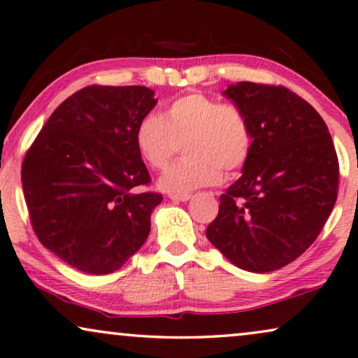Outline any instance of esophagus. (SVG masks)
Returning <instances> with one entry per match:
<instances>
[{
  "label": "esophagus",
  "mask_w": 358,
  "mask_h": 358,
  "mask_svg": "<svg viewBox=\"0 0 358 358\" xmlns=\"http://www.w3.org/2000/svg\"><path fill=\"white\" fill-rule=\"evenodd\" d=\"M192 198V194H170V199L171 201H188V199Z\"/></svg>",
  "instance_id": "esophagus-1"
}]
</instances>
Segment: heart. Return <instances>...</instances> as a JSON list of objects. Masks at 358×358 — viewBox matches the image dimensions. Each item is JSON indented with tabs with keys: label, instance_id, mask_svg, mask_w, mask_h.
<instances>
[{
	"label": "heart",
	"instance_id": "obj_1",
	"mask_svg": "<svg viewBox=\"0 0 358 358\" xmlns=\"http://www.w3.org/2000/svg\"><path fill=\"white\" fill-rule=\"evenodd\" d=\"M183 145L185 159L160 176L166 193L185 194L211 187L226 173L249 162L254 131L239 106L203 93H188L171 101L162 116L145 114L136 127V147L150 169L164 170Z\"/></svg>",
	"mask_w": 358,
	"mask_h": 358
}]
</instances>
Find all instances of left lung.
Here are the masks:
<instances>
[{"label": "left lung", "mask_w": 358, "mask_h": 358, "mask_svg": "<svg viewBox=\"0 0 358 358\" xmlns=\"http://www.w3.org/2000/svg\"><path fill=\"white\" fill-rule=\"evenodd\" d=\"M224 94L249 117L254 149L206 237L236 266L266 273L317 239L337 199L339 160L324 119L288 88L241 82Z\"/></svg>", "instance_id": "obj_1"}]
</instances>
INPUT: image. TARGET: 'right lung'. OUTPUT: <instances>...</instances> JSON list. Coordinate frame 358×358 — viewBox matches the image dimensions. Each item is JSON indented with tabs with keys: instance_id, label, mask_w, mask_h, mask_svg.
<instances>
[{
	"instance_id": "right-lung-1",
	"label": "right lung",
	"mask_w": 358,
	"mask_h": 358,
	"mask_svg": "<svg viewBox=\"0 0 358 358\" xmlns=\"http://www.w3.org/2000/svg\"><path fill=\"white\" fill-rule=\"evenodd\" d=\"M145 87L92 85L52 113L22 160L21 182L37 239L73 268L106 275L144 245L160 193L136 147L157 104Z\"/></svg>"
}]
</instances>
